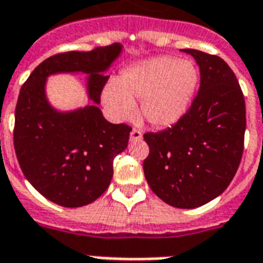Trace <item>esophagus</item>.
Wrapping results in <instances>:
<instances>
[{"label":"esophagus","mask_w":263,"mask_h":263,"mask_svg":"<svg viewBox=\"0 0 263 263\" xmlns=\"http://www.w3.org/2000/svg\"><path fill=\"white\" fill-rule=\"evenodd\" d=\"M143 139V133L137 129H133L130 132V140L132 141H140V140Z\"/></svg>","instance_id":"esophagus-1"}]
</instances>
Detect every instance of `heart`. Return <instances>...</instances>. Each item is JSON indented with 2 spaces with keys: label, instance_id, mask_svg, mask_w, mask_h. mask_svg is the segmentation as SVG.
<instances>
[{
  "label": "heart",
  "instance_id": "1",
  "mask_svg": "<svg viewBox=\"0 0 263 263\" xmlns=\"http://www.w3.org/2000/svg\"><path fill=\"white\" fill-rule=\"evenodd\" d=\"M198 72L193 62L175 57H153L124 69L102 91V102L120 120L130 119L134 102L140 115L157 127L176 123L189 108Z\"/></svg>",
  "mask_w": 263,
  "mask_h": 263
}]
</instances>
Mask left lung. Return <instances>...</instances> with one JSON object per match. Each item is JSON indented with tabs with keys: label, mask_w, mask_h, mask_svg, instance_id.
<instances>
[{
	"label": "left lung",
	"mask_w": 263,
	"mask_h": 263,
	"mask_svg": "<svg viewBox=\"0 0 263 263\" xmlns=\"http://www.w3.org/2000/svg\"><path fill=\"white\" fill-rule=\"evenodd\" d=\"M199 66V90L172 127L145 133L144 175L155 194L175 208L206 204L228 189L244 149L246 101L236 74L216 55L181 49Z\"/></svg>",
	"instance_id": "8db88e82"
}]
</instances>
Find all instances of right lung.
I'll return each instance as SVG.
<instances>
[{"label":"right lung","mask_w":263,"mask_h":263,"mask_svg":"<svg viewBox=\"0 0 263 263\" xmlns=\"http://www.w3.org/2000/svg\"><path fill=\"white\" fill-rule=\"evenodd\" d=\"M122 52L119 44L49 57L22 86L13 145L21 169L45 198L66 208L91 204L108 189L114 158L126 149L132 127L109 123L98 108L108 76L104 72ZM89 74L87 91L96 104L59 112L45 96V80L55 72Z\"/></svg>","instance_id":"1"}]
</instances>
